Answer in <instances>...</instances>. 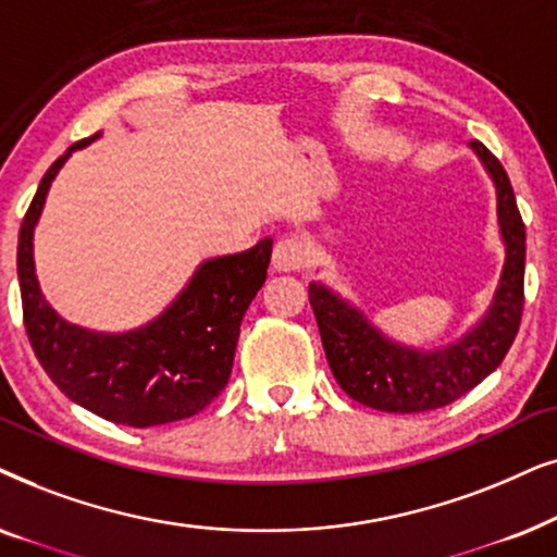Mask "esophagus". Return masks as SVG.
I'll return each instance as SVG.
<instances>
[{"label": "esophagus", "instance_id": "1", "mask_svg": "<svg viewBox=\"0 0 557 557\" xmlns=\"http://www.w3.org/2000/svg\"><path fill=\"white\" fill-rule=\"evenodd\" d=\"M272 264L280 272H295L306 264V244L298 236H285L274 244L272 251Z\"/></svg>", "mask_w": 557, "mask_h": 557}]
</instances>
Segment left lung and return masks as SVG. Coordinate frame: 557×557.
Instances as JSON below:
<instances>
[{"instance_id": "1", "label": "left lung", "mask_w": 557, "mask_h": 557, "mask_svg": "<svg viewBox=\"0 0 557 557\" xmlns=\"http://www.w3.org/2000/svg\"><path fill=\"white\" fill-rule=\"evenodd\" d=\"M496 185V213L507 244V262L484 321L438 351L392 344L359 310L310 285L308 298L338 387L356 403L382 412H428L456 403L502 364L515 344L524 306V221L507 170L479 139L471 143Z\"/></svg>"}]
</instances>
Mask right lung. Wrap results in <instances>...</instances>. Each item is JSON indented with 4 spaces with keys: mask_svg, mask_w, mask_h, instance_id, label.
I'll use <instances>...</instances> for the list:
<instances>
[{
    "mask_svg": "<svg viewBox=\"0 0 557 557\" xmlns=\"http://www.w3.org/2000/svg\"><path fill=\"white\" fill-rule=\"evenodd\" d=\"M96 137L78 139L48 168L22 219V321L37 361L65 397L119 425H165L201 412L226 387L242 318L267 280L272 239L203 262L173 306L145 329L103 336L65 323L37 287L33 228L58 170Z\"/></svg>",
    "mask_w": 557,
    "mask_h": 557,
    "instance_id": "add662e5",
    "label": "right lung"
}]
</instances>
